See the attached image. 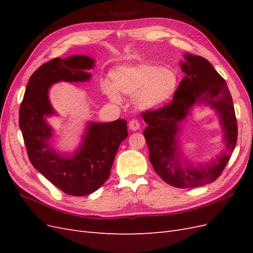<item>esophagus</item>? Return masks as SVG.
Returning a JSON list of instances; mask_svg holds the SVG:
<instances>
[{
	"label": "esophagus",
	"mask_w": 253,
	"mask_h": 253,
	"mask_svg": "<svg viewBox=\"0 0 253 253\" xmlns=\"http://www.w3.org/2000/svg\"><path fill=\"white\" fill-rule=\"evenodd\" d=\"M128 127L131 131H138L140 128V124L138 120H131L128 122Z\"/></svg>",
	"instance_id": "obj_1"
}]
</instances>
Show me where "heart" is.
Listing matches in <instances>:
<instances>
[{"mask_svg": "<svg viewBox=\"0 0 253 253\" xmlns=\"http://www.w3.org/2000/svg\"><path fill=\"white\" fill-rule=\"evenodd\" d=\"M179 73L173 67L140 62L114 67L110 82L101 88L110 100L120 102L119 93L134 95V104L141 111H153L169 103L179 86Z\"/></svg>", "mask_w": 253, "mask_h": 253, "instance_id": "b5f03b06", "label": "heart"}]
</instances>
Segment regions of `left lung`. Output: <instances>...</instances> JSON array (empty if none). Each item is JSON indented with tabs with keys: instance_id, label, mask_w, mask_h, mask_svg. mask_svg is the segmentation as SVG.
<instances>
[{
	"instance_id": "obj_1",
	"label": "left lung",
	"mask_w": 253,
	"mask_h": 253,
	"mask_svg": "<svg viewBox=\"0 0 253 253\" xmlns=\"http://www.w3.org/2000/svg\"><path fill=\"white\" fill-rule=\"evenodd\" d=\"M185 77L172 102L165 108L142 114L148 126L143 135L155 172L176 188H195L215 180L231 157L237 139V125L227 83L208 60L183 53L179 61ZM216 113L226 149L206 164L189 161L181 148L183 124L196 107Z\"/></svg>"
}]
</instances>
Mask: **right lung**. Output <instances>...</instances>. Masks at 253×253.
<instances>
[{"mask_svg": "<svg viewBox=\"0 0 253 253\" xmlns=\"http://www.w3.org/2000/svg\"><path fill=\"white\" fill-rule=\"evenodd\" d=\"M95 59L74 55L44 63L27 83L19 112V126L30 163L64 193L84 196L95 192L109 178L120 143L127 137L125 119L87 121L74 152L53 145L56 131L47 118L58 116L49 100V89L59 82L80 83L91 78Z\"/></svg>", "mask_w": 253, "mask_h": 253, "instance_id": "obj_1", "label": "right lung"}]
</instances>
